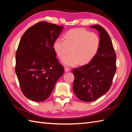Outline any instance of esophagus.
<instances>
[{
	"instance_id": "esophagus-1",
	"label": "esophagus",
	"mask_w": 132,
	"mask_h": 132,
	"mask_svg": "<svg viewBox=\"0 0 132 132\" xmlns=\"http://www.w3.org/2000/svg\"><path fill=\"white\" fill-rule=\"evenodd\" d=\"M64 71L66 72H68L70 71V69L68 68V67H65V68H64Z\"/></svg>"
}]
</instances>
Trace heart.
Listing matches in <instances>:
<instances>
[{"label": "heart", "instance_id": "b5f03b06", "mask_svg": "<svg viewBox=\"0 0 132 132\" xmlns=\"http://www.w3.org/2000/svg\"><path fill=\"white\" fill-rule=\"evenodd\" d=\"M64 40L58 38L53 44V48L58 57L63 60L71 52L72 54L63 60L67 66H74L78 62H88L97 52L100 38L94 32L76 28L69 30L64 35Z\"/></svg>", "mask_w": 132, "mask_h": 132}]
</instances>
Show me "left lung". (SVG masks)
Wrapping results in <instances>:
<instances>
[{"instance_id": "8db88e82", "label": "left lung", "mask_w": 132, "mask_h": 132, "mask_svg": "<svg viewBox=\"0 0 132 132\" xmlns=\"http://www.w3.org/2000/svg\"><path fill=\"white\" fill-rule=\"evenodd\" d=\"M91 27L99 33V49L88 64L72 70L74 93L86 102L96 100L108 91L116 71V54L107 32L99 25Z\"/></svg>"}]
</instances>
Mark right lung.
Segmentation results:
<instances>
[{
    "label": "right lung",
    "mask_w": 132,
    "mask_h": 132,
    "mask_svg": "<svg viewBox=\"0 0 132 132\" xmlns=\"http://www.w3.org/2000/svg\"><path fill=\"white\" fill-rule=\"evenodd\" d=\"M63 26L41 21L28 29L16 53L15 72L21 90L28 99L43 102L48 98L64 72L53 48Z\"/></svg>",
    "instance_id": "1"
}]
</instances>
